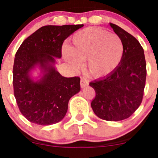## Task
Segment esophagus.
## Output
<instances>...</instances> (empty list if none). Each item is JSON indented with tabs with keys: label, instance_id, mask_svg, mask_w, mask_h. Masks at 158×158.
I'll return each mask as SVG.
<instances>
[{
	"label": "esophagus",
	"instance_id": "34e87169",
	"mask_svg": "<svg viewBox=\"0 0 158 158\" xmlns=\"http://www.w3.org/2000/svg\"><path fill=\"white\" fill-rule=\"evenodd\" d=\"M80 85H81V88H85V87L88 86V81L87 80H85V79H81Z\"/></svg>",
	"mask_w": 158,
	"mask_h": 158
}]
</instances>
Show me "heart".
Returning a JSON list of instances; mask_svg holds the SVG:
<instances>
[{
	"label": "heart",
	"instance_id": "1",
	"mask_svg": "<svg viewBox=\"0 0 158 158\" xmlns=\"http://www.w3.org/2000/svg\"><path fill=\"white\" fill-rule=\"evenodd\" d=\"M123 44L119 35L98 27H90L77 32L72 45H64V59L73 68L87 60L86 68L94 77L108 76L117 68L123 56Z\"/></svg>",
	"mask_w": 158,
	"mask_h": 158
}]
</instances>
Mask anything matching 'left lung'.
<instances>
[{"mask_svg":"<svg viewBox=\"0 0 158 158\" xmlns=\"http://www.w3.org/2000/svg\"><path fill=\"white\" fill-rule=\"evenodd\" d=\"M110 26L122 40L123 56L111 73L89 84L96 92L91 108L100 119L119 121L128 118L142 102L146 64L139 41L117 25Z\"/></svg>","mask_w":158,"mask_h":158,"instance_id":"8db88e82","label":"left lung"}]
</instances>
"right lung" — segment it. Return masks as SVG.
Returning <instances> with one entry per match:
<instances>
[{
    "mask_svg": "<svg viewBox=\"0 0 158 158\" xmlns=\"http://www.w3.org/2000/svg\"><path fill=\"white\" fill-rule=\"evenodd\" d=\"M83 24L44 26L27 38L15 54L13 88L20 111L30 122L49 126L64 117L68 102L80 90V78L62 77L56 70V59L68 36ZM39 66L42 75L35 81L31 71Z\"/></svg>",
    "mask_w": 158,
    "mask_h": 158,
    "instance_id": "add662e5",
    "label": "right lung"
}]
</instances>
